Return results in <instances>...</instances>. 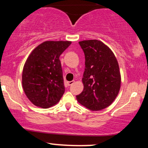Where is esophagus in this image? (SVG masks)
<instances>
[{
    "label": "esophagus",
    "mask_w": 148,
    "mask_h": 148,
    "mask_svg": "<svg viewBox=\"0 0 148 148\" xmlns=\"http://www.w3.org/2000/svg\"><path fill=\"white\" fill-rule=\"evenodd\" d=\"M74 84V81H69V82H67V84H68V86H72Z\"/></svg>",
    "instance_id": "obj_1"
}]
</instances>
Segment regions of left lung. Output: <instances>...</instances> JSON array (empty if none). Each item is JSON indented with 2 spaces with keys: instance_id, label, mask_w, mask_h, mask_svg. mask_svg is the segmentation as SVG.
Segmentation results:
<instances>
[{
  "instance_id": "1",
  "label": "left lung",
  "mask_w": 148,
  "mask_h": 148,
  "mask_svg": "<svg viewBox=\"0 0 148 148\" xmlns=\"http://www.w3.org/2000/svg\"><path fill=\"white\" fill-rule=\"evenodd\" d=\"M85 54L84 90L76 99L92 111L109 106L118 96L121 86L119 64L111 49L97 40L79 42Z\"/></svg>"
}]
</instances>
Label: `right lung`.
Returning a JSON list of instances; mask_svg holds the SVG:
<instances>
[{"mask_svg":"<svg viewBox=\"0 0 148 148\" xmlns=\"http://www.w3.org/2000/svg\"><path fill=\"white\" fill-rule=\"evenodd\" d=\"M72 42L46 41L30 53L23 66L22 86L28 99L47 108L60 101L64 92L59 57Z\"/></svg>","mask_w":148,"mask_h":148,"instance_id":"add662e5","label":"right lung"}]
</instances>
